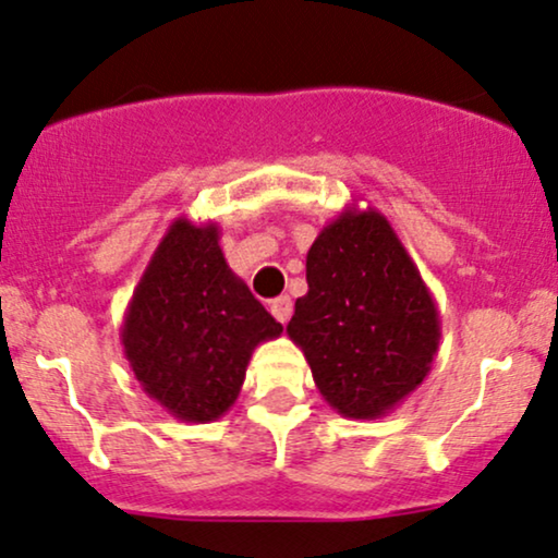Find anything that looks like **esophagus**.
Segmentation results:
<instances>
[{
  "label": "esophagus",
  "instance_id": "34e87169",
  "mask_svg": "<svg viewBox=\"0 0 558 558\" xmlns=\"http://www.w3.org/2000/svg\"><path fill=\"white\" fill-rule=\"evenodd\" d=\"M270 312H272V317L280 322V325H286V322L291 319V314H293V304H291V299H288V296H278V299H272V301H270Z\"/></svg>",
  "mask_w": 558,
  "mask_h": 558
}]
</instances>
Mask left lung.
<instances>
[{
  "label": "left lung",
  "instance_id": "1",
  "mask_svg": "<svg viewBox=\"0 0 558 558\" xmlns=\"http://www.w3.org/2000/svg\"><path fill=\"white\" fill-rule=\"evenodd\" d=\"M306 296L286 332L314 385L345 418H381L439 351V312L402 241L374 207H345L306 254Z\"/></svg>",
  "mask_w": 558,
  "mask_h": 558
}]
</instances>
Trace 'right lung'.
<instances>
[{
	"label": "right lung",
	"instance_id": "obj_1",
	"mask_svg": "<svg viewBox=\"0 0 558 558\" xmlns=\"http://www.w3.org/2000/svg\"><path fill=\"white\" fill-rule=\"evenodd\" d=\"M280 332L228 267L220 228L177 218L134 288L122 345L147 398L186 424H210L236 402L254 348Z\"/></svg>",
	"mask_w": 558,
	"mask_h": 558
}]
</instances>
